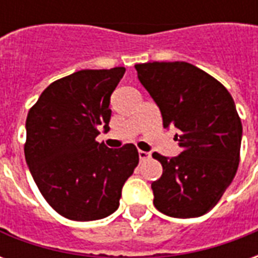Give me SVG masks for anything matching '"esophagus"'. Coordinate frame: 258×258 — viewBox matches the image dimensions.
<instances>
[{
	"label": "esophagus",
	"instance_id": "obj_1",
	"mask_svg": "<svg viewBox=\"0 0 258 258\" xmlns=\"http://www.w3.org/2000/svg\"><path fill=\"white\" fill-rule=\"evenodd\" d=\"M138 155H140L141 160H145V159H148V157L151 156V153H148V152L145 151H140L138 152Z\"/></svg>",
	"mask_w": 258,
	"mask_h": 258
}]
</instances>
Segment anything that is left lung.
<instances>
[{
	"label": "left lung",
	"instance_id": "8db88e82",
	"mask_svg": "<svg viewBox=\"0 0 258 258\" xmlns=\"http://www.w3.org/2000/svg\"><path fill=\"white\" fill-rule=\"evenodd\" d=\"M138 79L160 109L164 128L178 130L181 155L153 153L163 174L152 182L153 205L168 217L192 218L211 210L239 166L242 123L232 96L202 69L186 62L135 64Z\"/></svg>",
	"mask_w": 258,
	"mask_h": 258
}]
</instances>
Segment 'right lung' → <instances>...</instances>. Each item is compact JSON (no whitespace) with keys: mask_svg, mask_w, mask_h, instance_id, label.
<instances>
[{"mask_svg":"<svg viewBox=\"0 0 258 258\" xmlns=\"http://www.w3.org/2000/svg\"><path fill=\"white\" fill-rule=\"evenodd\" d=\"M125 69L80 70L53 81L26 120V163L48 205L73 221L117 210L124 182L138 166L133 144L110 149L96 142L109 130L110 95Z\"/></svg>","mask_w":258,"mask_h":258,"instance_id":"1","label":"right lung"}]
</instances>
